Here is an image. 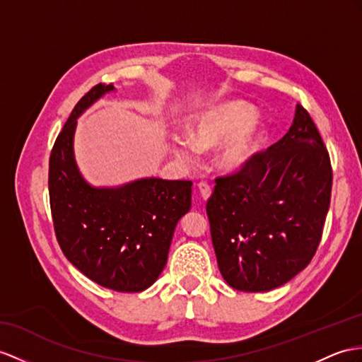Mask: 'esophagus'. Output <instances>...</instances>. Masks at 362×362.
<instances>
[{"label": "esophagus", "mask_w": 362, "mask_h": 362, "mask_svg": "<svg viewBox=\"0 0 362 362\" xmlns=\"http://www.w3.org/2000/svg\"><path fill=\"white\" fill-rule=\"evenodd\" d=\"M198 192H199L201 198L204 199V201H207L210 198V195H211V189H210V186H209L207 182H199L198 184Z\"/></svg>", "instance_id": "34e87169"}]
</instances>
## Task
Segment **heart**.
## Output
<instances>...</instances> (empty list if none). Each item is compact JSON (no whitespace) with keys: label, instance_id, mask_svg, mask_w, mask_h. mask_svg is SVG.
<instances>
[{"label":"heart","instance_id":"b5f03b06","mask_svg":"<svg viewBox=\"0 0 362 362\" xmlns=\"http://www.w3.org/2000/svg\"><path fill=\"white\" fill-rule=\"evenodd\" d=\"M187 138L172 141V151L180 161L192 165L197 163V152L218 148L216 169L226 175H238L250 169L262 152L267 126L249 103L216 101L190 118Z\"/></svg>","mask_w":362,"mask_h":362}]
</instances>
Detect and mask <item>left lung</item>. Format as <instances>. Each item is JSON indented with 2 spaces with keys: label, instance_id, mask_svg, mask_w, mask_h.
Returning a JSON list of instances; mask_svg holds the SVG:
<instances>
[{
  "label": "left lung",
  "instance_id": "obj_1",
  "mask_svg": "<svg viewBox=\"0 0 362 362\" xmlns=\"http://www.w3.org/2000/svg\"><path fill=\"white\" fill-rule=\"evenodd\" d=\"M332 178L327 148L299 104L286 136L250 169L216 178L206 210L228 286L269 292L308 266L321 241Z\"/></svg>",
  "mask_w": 362,
  "mask_h": 362
}]
</instances>
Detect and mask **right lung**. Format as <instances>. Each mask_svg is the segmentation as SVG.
I'll return each mask as SVG.
<instances>
[{"mask_svg": "<svg viewBox=\"0 0 362 362\" xmlns=\"http://www.w3.org/2000/svg\"><path fill=\"white\" fill-rule=\"evenodd\" d=\"M113 84H98L78 101L49 161L50 209L66 258L96 284L143 292L165 267L175 227L192 207V181L141 178L95 187L78 169L76 119Z\"/></svg>", "mask_w": 362, "mask_h": 362, "instance_id": "add662e5", "label": "right lung"}]
</instances>
